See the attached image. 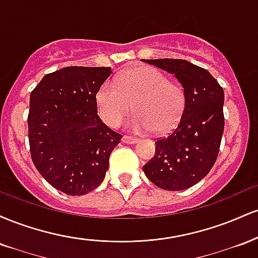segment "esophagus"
I'll list each match as a JSON object with an SVG mask.
<instances>
[{
  "instance_id": "obj_1",
  "label": "esophagus",
  "mask_w": 258,
  "mask_h": 258,
  "mask_svg": "<svg viewBox=\"0 0 258 258\" xmlns=\"http://www.w3.org/2000/svg\"><path fill=\"white\" fill-rule=\"evenodd\" d=\"M121 141H122L123 143H127V144H135V143H137L138 139L137 138H133V137H130V136H123Z\"/></svg>"
}]
</instances>
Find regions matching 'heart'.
Segmentation results:
<instances>
[{"label": "heart", "instance_id": "heart-1", "mask_svg": "<svg viewBox=\"0 0 258 258\" xmlns=\"http://www.w3.org/2000/svg\"><path fill=\"white\" fill-rule=\"evenodd\" d=\"M126 125L138 133H166L178 123L184 110V92L179 85L153 67L126 70L117 81L106 80L96 94L98 114L106 125L116 127L131 109Z\"/></svg>", "mask_w": 258, "mask_h": 258}]
</instances>
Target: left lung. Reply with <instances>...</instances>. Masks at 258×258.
<instances>
[{
  "mask_svg": "<svg viewBox=\"0 0 258 258\" xmlns=\"http://www.w3.org/2000/svg\"><path fill=\"white\" fill-rule=\"evenodd\" d=\"M173 74L184 90V110L167 137L155 142V155L143 166L150 182L165 190L197 184L215 165L224 130V92L204 68L183 59H143Z\"/></svg>",
  "mask_w": 258,
  "mask_h": 258,
  "instance_id": "obj_1",
  "label": "left lung"
}]
</instances>
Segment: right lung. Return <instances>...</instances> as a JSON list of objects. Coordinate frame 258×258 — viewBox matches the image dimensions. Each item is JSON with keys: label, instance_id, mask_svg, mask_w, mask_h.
Instances as JSON below:
<instances>
[{"label": "right lung", "instance_id": "1", "mask_svg": "<svg viewBox=\"0 0 258 258\" xmlns=\"http://www.w3.org/2000/svg\"><path fill=\"white\" fill-rule=\"evenodd\" d=\"M111 68L68 67L47 74L30 94L32 162L53 188L85 195L104 180L122 136L100 120L96 94Z\"/></svg>", "mask_w": 258, "mask_h": 258}]
</instances>
